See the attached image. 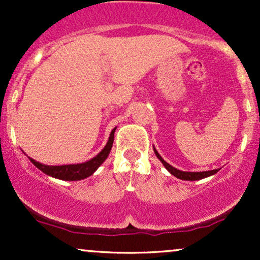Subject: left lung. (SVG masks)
Instances as JSON below:
<instances>
[{
	"label": "left lung",
	"mask_w": 260,
	"mask_h": 260,
	"mask_svg": "<svg viewBox=\"0 0 260 260\" xmlns=\"http://www.w3.org/2000/svg\"><path fill=\"white\" fill-rule=\"evenodd\" d=\"M154 149V153L155 155L157 156V159H159L161 162H162V165L165 166L166 170L170 172L171 175H174L175 177L180 178V180H184V181H198V180H203V178L205 177H209V176H213L215 175L217 171H219L220 169H216V170H211V171H202V172H189V171H181V170L174 168V166H171L170 164L166 162L165 160L161 157V155L157 153V150L155 149V147H153Z\"/></svg>",
	"instance_id": "obj_1"
}]
</instances>
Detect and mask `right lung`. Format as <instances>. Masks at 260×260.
I'll return each mask as SVG.
<instances>
[{"label":"right lung","instance_id":"right-lung-1","mask_svg":"<svg viewBox=\"0 0 260 260\" xmlns=\"http://www.w3.org/2000/svg\"><path fill=\"white\" fill-rule=\"evenodd\" d=\"M115 127L110 133L109 140H107L106 145L104 147L103 150L100 151L96 156H94L92 159L85 161V162L82 164H70V165H45V164L39 162V161H35L31 157H29V160L34 164L37 168L43 171L44 174L47 176H51L53 178H58V180L62 181H80L84 180V178L89 177L99 169V166L104 162L109 156L110 151H111L112 144H113V134H115L116 131Z\"/></svg>","mask_w":260,"mask_h":260}]
</instances>
